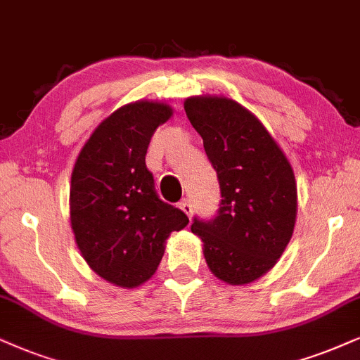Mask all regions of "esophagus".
Returning <instances> with one entry per match:
<instances>
[{"mask_svg":"<svg viewBox=\"0 0 360 360\" xmlns=\"http://www.w3.org/2000/svg\"><path fill=\"white\" fill-rule=\"evenodd\" d=\"M179 207L183 209L184 214H186V216H188V217L193 216V202H191L189 199H183V201L179 202Z\"/></svg>","mask_w":360,"mask_h":360,"instance_id":"esophagus-1","label":"esophagus"}]
</instances>
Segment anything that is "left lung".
<instances>
[{
	"mask_svg": "<svg viewBox=\"0 0 360 360\" xmlns=\"http://www.w3.org/2000/svg\"><path fill=\"white\" fill-rule=\"evenodd\" d=\"M216 169L221 202L211 219L194 217L204 257L217 279L243 285L274 267L292 238L297 188L288 158L262 122L233 99L184 103Z\"/></svg>",
	"mask_w": 360,
	"mask_h": 360,
	"instance_id": "left-lung-1",
	"label": "left lung"
}]
</instances>
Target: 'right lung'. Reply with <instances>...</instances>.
Returning <instances> with one entry per match:
<instances>
[{
	"instance_id": "right-lung-1",
	"label": "right lung",
	"mask_w": 360,
	"mask_h": 360,
	"mask_svg": "<svg viewBox=\"0 0 360 360\" xmlns=\"http://www.w3.org/2000/svg\"><path fill=\"white\" fill-rule=\"evenodd\" d=\"M172 115L167 104H126L99 124L71 176V226L88 266L111 284L136 288L156 272L172 231L188 216L159 199L146 167L149 141Z\"/></svg>"
}]
</instances>
